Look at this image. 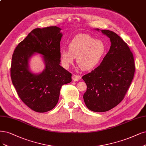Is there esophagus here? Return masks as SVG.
Returning a JSON list of instances; mask_svg holds the SVG:
<instances>
[{
  "label": "esophagus",
  "mask_w": 146,
  "mask_h": 146,
  "mask_svg": "<svg viewBox=\"0 0 146 146\" xmlns=\"http://www.w3.org/2000/svg\"><path fill=\"white\" fill-rule=\"evenodd\" d=\"M72 78L73 80V81H78V80L81 79V76L79 75H76V74H73L72 76Z\"/></svg>",
  "instance_id": "esophagus-1"
}]
</instances>
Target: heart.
<instances>
[{
    "label": "heart",
    "instance_id": "1",
    "mask_svg": "<svg viewBox=\"0 0 146 146\" xmlns=\"http://www.w3.org/2000/svg\"><path fill=\"white\" fill-rule=\"evenodd\" d=\"M68 48L62 49L60 51L63 66L68 68L76 57L78 66L84 71L96 66L104 56L106 49L101 40H95L86 34L75 36L69 43Z\"/></svg>",
    "mask_w": 146,
    "mask_h": 146
}]
</instances>
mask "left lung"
<instances>
[{
    "label": "left lung",
    "mask_w": 146,
    "mask_h": 146,
    "mask_svg": "<svg viewBox=\"0 0 146 146\" xmlns=\"http://www.w3.org/2000/svg\"><path fill=\"white\" fill-rule=\"evenodd\" d=\"M101 31L110 38L109 51L100 66L82 77L87 85L83 95L85 104L89 110L98 112L108 111L122 101L135 71L133 54L127 44L113 31Z\"/></svg>",
    "instance_id": "1"
}]
</instances>
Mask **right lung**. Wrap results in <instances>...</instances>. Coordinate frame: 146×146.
<instances>
[{
	"label": "right lung",
	"instance_id": "obj_1",
	"mask_svg": "<svg viewBox=\"0 0 146 146\" xmlns=\"http://www.w3.org/2000/svg\"><path fill=\"white\" fill-rule=\"evenodd\" d=\"M57 27L36 28L14 49L10 73L12 83L22 101L37 112L52 110L58 103L63 84L72 81V74L60 65L62 34ZM34 52L42 54L45 69L33 74L28 60Z\"/></svg>",
	"mask_w": 146,
	"mask_h": 146
}]
</instances>
